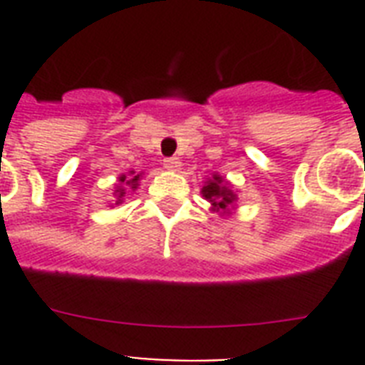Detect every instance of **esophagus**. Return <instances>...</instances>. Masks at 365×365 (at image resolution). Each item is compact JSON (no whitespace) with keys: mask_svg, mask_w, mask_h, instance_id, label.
I'll return each mask as SVG.
<instances>
[{"mask_svg":"<svg viewBox=\"0 0 365 365\" xmlns=\"http://www.w3.org/2000/svg\"><path fill=\"white\" fill-rule=\"evenodd\" d=\"M163 165H165V168H168V170H178V168H180V159H178V157H166V159L163 160Z\"/></svg>","mask_w":365,"mask_h":365,"instance_id":"esophagus-1","label":"esophagus"}]
</instances>
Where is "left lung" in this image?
<instances>
[{
	"label": "left lung",
	"instance_id": "8db88e82",
	"mask_svg": "<svg viewBox=\"0 0 365 365\" xmlns=\"http://www.w3.org/2000/svg\"><path fill=\"white\" fill-rule=\"evenodd\" d=\"M205 199H208L217 210H227V206L235 200L233 191L227 187V183L223 182L222 176H214V180L208 182V185L202 187Z\"/></svg>",
	"mask_w": 365,
	"mask_h": 365
}]
</instances>
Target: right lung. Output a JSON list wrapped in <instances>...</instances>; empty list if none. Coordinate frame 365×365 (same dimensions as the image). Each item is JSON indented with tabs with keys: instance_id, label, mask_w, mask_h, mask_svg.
<instances>
[{
	"instance_id": "right-lung-1",
	"label": "right lung",
	"mask_w": 365,
	"mask_h": 365,
	"mask_svg": "<svg viewBox=\"0 0 365 365\" xmlns=\"http://www.w3.org/2000/svg\"><path fill=\"white\" fill-rule=\"evenodd\" d=\"M138 178L140 176H134V178H130V180H126V176H121V187L117 189V191H119V199H121L123 195H125V187H123V185H132V187H136Z\"/></svg>"
}]
</instances>
